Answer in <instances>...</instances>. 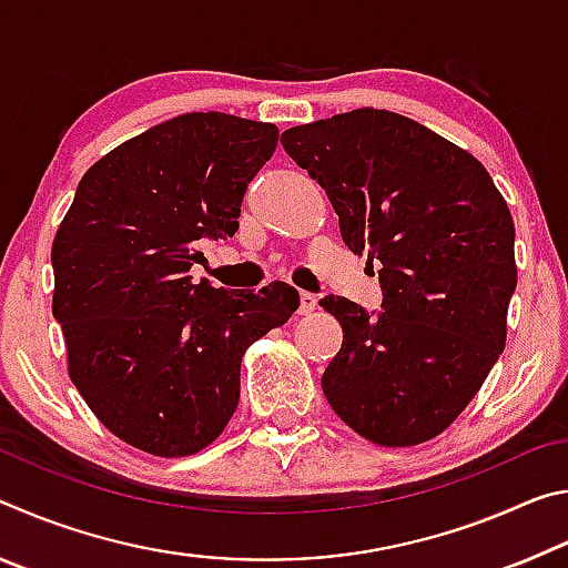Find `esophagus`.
Returning a JSON list of instances; mask_svg holds the SVG:
<instances>
[{
    "mask_svg": "<svg viewBox=\"0 0 568 568\" xmlns=\"http://www.w3.org/2000/svg\"><path fill=\"white\" fill-rule=\"evenodd\" d=\"M315 305H318V301H315V295L307 293V291H301V305H297V313H301V315L313 313Z\"/></svg>",
    "mask_w": 568,
    "mask_h": 568,
    "instance_id": "1",
    "label": "esophagus"
}]
</instances>
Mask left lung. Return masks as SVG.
Returning a JSON list of instances; mask_svg holds the SVG:
<instances>
[{"instance_id":"obj_1","label":"left lung","mask_w":568,"mask_h":568,"mask_svg":"<svg viewBox=\"0 0 568 568\" xmlns=\"http://www.w3.org/2000/svg\"><path fill=\"white\" fill-rule=\"evenodd\" d=\"M281 142L325 190L343 243L381 263L383 311L321 301L343 325L325 398L373 444L438 436L504 351L516 291L506 200L474 155L388 110L297 124Z\"/></svg>"}]
</instances>
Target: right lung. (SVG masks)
<instances>
[{
  "label": "right lung",
  "instance_id": "add662e5",
  "mask_svg": "<svg viewBox=\"0 0 568 568\" xmlns=\"http://www.w3.org/2000/svg\"><path fill=\"white\" fill-rule=\"evenodd\" d=\"M277 128L187 112L84 172L52 243V313L70 378L114 436L190 456L223 434L240 363L301 305L295 287L225 291L190 267L237 233L245 190L273 158Z\"/></svg>",
  "mask_w": 568,
  "mask_h": 568
}]
</instances>
